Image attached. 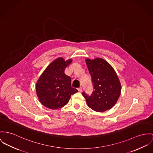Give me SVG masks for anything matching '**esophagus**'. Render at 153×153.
Wrapping results in <instances>:
<instances>
[{
    "instance_id": "esophagus-1",
    "label": "esophagus",
    "mask_w": 153,
    "mask_h": 153,
    "mask_svg": "<svg viewBox=\"0 0 153 153\" xmlns=\"http://www.w3.org/2000/svg\"><path fill=\"white\" fill-rule=\"evenodd\" d=\"M78 91H79V92L81 93V92L82 91V87H79V88H78Z\"/></svg>"
}]
</instances>
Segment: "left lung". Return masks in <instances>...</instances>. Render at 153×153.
<instances>
[{
    "label": "left lung",
    "mask_w": 153,
    "mask_h": 153,
    "mask_svg": "<svg viewBox=\"0 0 153 153\" xmlns=\"http://www.w3.org/2000/svg\"><path fill=\"white\" fill-rule=\"evenodd\" d=\"M94 85L90 96L82 93L89 108L102 112L115 105L121 93V84L112 66L105 60L97 58L85 59Z\"/></svg>",
    "instance_id": "obj_1"
}]
</instances>
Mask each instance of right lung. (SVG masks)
I'll return each mask as SVG.
<instances>
[{
	"label": "right lung",
	"mask_w": 153,
	"mask_h": 153,
	"mask_svg": "<svg viewBox=\"0 0 153 153\" xmlns=\"http://www.w3.org/2000/svg\"><path fill=\"white\" fill-rule=\"evenodd\" d=\"M62 57L52 62L43 71L36 83V93L39 102L51 109H57L66 105L71 95L78 92L71 87V77L65 70L72 62Z\"/></svg>",
	"instance_id": "obj_1"
}]
</instances>
